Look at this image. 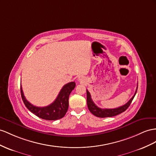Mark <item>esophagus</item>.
Here are the masks:
<instances>
[{
	"mask_svg": "<svg viewBox=\"0 0 156 156\" xmlns=\"http://www.w3.org/2000/svg\"><path fill=\"white\" fill-rule=\"evenodd\" d=\"M83 80H84V79H83L82 77H79V78H78V81H79V82H83Z\"/></svg>",
	"mask_w": 156,
	"mask_h": 156,
	"instance_id": "34e87169",
	"label": "esophagus"
}]
</instances>
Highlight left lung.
I'll list each match as a JSON object with an SVG mask.
<instances>
[{
  "label": "left lung",
  "instance_id": "8db88e82",
  "mask_svg": "<svg viewBox=\"0 0 156 156\" xmlns=\"http://www.w3.org/2000/svg\"><path fill=\"white\" fill-rule=\"evenodd\" d=\"M137 89H138V87H137L136 90L135 94L133 96V98H132L130 100L126 103V104H125L122 106L119 107H117V108H115V109H101V108H99V107H98L94 103L92 99H91L90 93L89 92L88 90H87L86 91H87V107H88V109L90 110V112L94 115H95V116H96L98 117L105 118V117H111L116 116V115L124 112V111H125L127 109L128 107L130 106L132 101L133 100L135 95H136V94Z\"/></svg>",
  "mask_w": 156,
  "mask_h": 156
}]
</instances>
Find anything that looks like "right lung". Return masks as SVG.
<instances>
[{"mask_svg": "<svg viewBox=\"0 0 156 156\" xmlns=\"http://www.w3.org/2000/svg\"><path fill=\"white\" fill-rule=\"evenodd\" d=\"M76 83L74 82L66 83L60 91L55 100L51 104L46 107H36L31 104L23 95L22 86H20L21 96L26 107L31 113L41 119L48 121H55L62 118L66 113L69 108V95L71 91L74 89Z\"/></svg>", "mask_w": 156, "mask_h": 156, "instance_id": "1", "label": "right lung"}]
</instances>
